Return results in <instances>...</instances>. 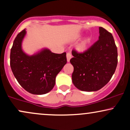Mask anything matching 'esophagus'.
Wrapping results in <instances>:
<instances>
[{
	"label": "esophagus",
	"mask_w": 130,
	"mask_h": 130,
	"mask_svg": "<svg viewBox=\"0 0 130 130\" xmlns=\"http://www.w3.org/2000/svg\"><path fill=\"white\" fill-rule=\"evenodd\" d=\"M72 55L70 53H67V62H70V59H71Z\"/></svg>",
	"instance_id": "obj_1"
}]
</instances>
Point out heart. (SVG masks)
Listing matches in <instances>:
<instances>
[{
    "label": "heart",
    "instance_id": "b5f03b06",
    "mask_svg": "<svg viewBox=\"0 0 130 130\" xmlns=\"http://www.w3.org/2000/svg\"><path fill=\"white\" fill-rule=\"evenodd\" d=\"M92 41H93V38H92V37H87L77 44L76 46L77 50L79 52H81V53L86 51L90 47Z\"/></svg>",
    "mask_w": 130,
    "mask_h": 130
}]
</instances>
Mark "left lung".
Here are the masks:
<instances>
[{
  "mask_svg": "<svg viewBox=\"0 0 130 130\" xmlns=\"http://www.w3.org/2000/svg\"><path fill=\"white\" fill-rule=\"evenodd\" d=\"M99 40L86 51L73 50L70 62L74 67L72 81L82 91L92 92L103 87L111 80L117 65V47L111 33L99 27Z\"/></svg>",
  "mask_w": 130,
  "mask_h": 130,
  "instance_id": "obj_1",
  "label": "left lung"
}]
</instances>
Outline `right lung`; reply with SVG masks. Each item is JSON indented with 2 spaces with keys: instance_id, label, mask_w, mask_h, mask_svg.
<instances>
[{
  "instance_id": "obj_1",
  "label": "right lung",
  "mask_w": 130,
  "mask_h": 130,
  "mask_svg": "<svg viewBox=\"0 0 130 130\" xmlns=\"http://www.w3.org/2000/svg\"><path fill=\"white\" fill-rule=\"evenodd\" d=\"M26 30L19 32L10 52V67L14 77L26 91L43 95L54 87L56 77L67 63L66 53L55 54L45 49L34 56H27L21 48Z\"/></svg>"
}]
</instances>
